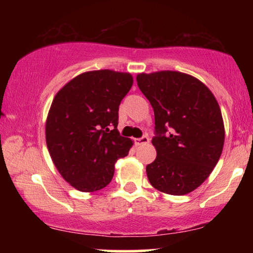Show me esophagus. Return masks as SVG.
<instances>
[{
    "label": "esophagus",
    "mask_w": 253,
    "mask_h": 253,
    "mask_svg": "<svg viewBox=\"0 0 253 253\" xmlns=\"http://www.w3.org/2000/svg\"><path fill=\"white\" fill-rule=\"evenodd\" d=\"M149 143H150V139H149V136H147V135H143L141 138L135 139V144L136 145H146Z\"/></svg>",
    "instance_id": "34e87169"
}]
</instances>
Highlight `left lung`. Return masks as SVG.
Instances as JSON below:
<instances>
[{"mask_svg": "<svg viewBox=\"0 0 253 253\" xmlns=\"http://www.w3.org/2000/svg\"><path fill=\"white\" fill-rule=\"evenodd\" d=\"M139 89L155 112L157 157L146 167L152 187L185 195L207 179L221 156L225 128L211 91L178 71L139 74Z\"/></svg>", "mask_w": 253, "mask_h": 253, "instance_id": "left-lung-1", "label": "left lung"}]
</instances>
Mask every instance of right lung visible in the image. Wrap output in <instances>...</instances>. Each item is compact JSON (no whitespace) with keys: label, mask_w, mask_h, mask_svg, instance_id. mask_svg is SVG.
I'll return each mask as SVG.
<instances>
[{"label":"right lung","mask_w":253,"mask_h":253,"mask_svg":"<svg viewBox=\"0 0 253 253\" xmlns=\"http://www.w3.org/2000/svg\"><path fill=\"white\" fill-rule=\"evenodd\" d=\"M127 72L88 71L66 83L52 101L46 144L57 170L77 190L108 185L114 164L128 155L132 140L118 130L119 106L132 88Z\"/></svg>","instance_id":"obj_1"}]
</instances>
